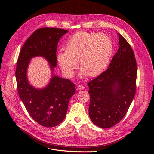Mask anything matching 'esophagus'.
<instances>
[{
    "mask_svg": "<svg viewBox=\"0 0 154 154\" xmlns=\"http://www.w3.org/2000/svg\"><path fill=\"white\" fill-rule=\"evenodd\" d=\"M77 88H78V90H79V91H82V90L84 89L85 87L83 85H82V84H80V85H79L77 86Z\"/></svg>",
    "mask_w": 154,
    "mask_h": 154,
    "instance_id": "1",
    "label": "esophagus"
}]
</instances>
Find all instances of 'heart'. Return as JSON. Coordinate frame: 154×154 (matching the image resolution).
<instances>
[{
    "label": "heart",
    "instance_id": "heart-1",
    "mask_svg": "<svg viewBox=\"0 0 154 154\" xmlns=\"http://www.w3.org/2000/svg\"><path fill=\"white\" fill-rule=\"evenodd\" d=\"M112 51V42L107 35L79 32L69 40L66 51L57 53V60L63 72L69 77L74 75L79 61L82 75L95 77L106 69Z\"/></svg>",
    "mask_w": 154,
    "mask_h": 154
}]
</instances>
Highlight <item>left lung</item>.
Returning <instances> with one entry per match:
<instances>
[{
  "label": "left lung",
  "instance_id": "obj_1",
  "mask_svg": "<svg viewBox=\"0 0 154 154\" xmlns=\"http://www.w3.org/2000/svg\"><path fill=\"white\" fill-rule=\"evenodd\" d=\"M119 49L109 68L88 83L89 117L102 128L112 127L125 116L136 91L137 63L131 46L118 33Z\"/></svg>",
  "mask_w": 154,
  "mask_h": 154
}]
</instances>
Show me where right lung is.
Masks as SVG:
<instances>
[{
  "label": "right lung",
  "instance_id": "1",
  "mask_svg": "<svg viewBox=\"0 0 154 154\" xmlns=\"http://www.w3.org/2000/svg\"><path fill=\"white\" fill-rule=\"evenodd\" d=\"M69 31L44 27L36 30L24 43L17 62L15 77L20 99L30 117L45 127H54L65 119L69 101L75 94V84L70 80L53 74L57 66L56 52L59 40ZM44 57L50 63L53 77L43 89H36L28 82L26 70L32 58Z\"/></svg>",
  "mask_w": 154,
  "mask_h": 154
}]
</instances>
